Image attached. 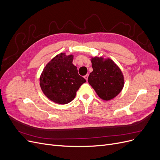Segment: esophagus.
<instances>
[{"label":"esophagus","mask_w":160,"mask_h":160,"mask_svg":"<svg viewBox=\"0 0 160 160\" xmlns=\"http://www.w3.org/2000/svg\"><path fill=\"white\" fill-rule=\"evenodd\" d=\"M84 77H85V79L87 81H88V77H89V75H88V74H87L86 75H85V76H84Z\"/></svg>","instance_id":"1"}]
</instances>
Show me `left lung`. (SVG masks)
Segmentation results:
<instances>
[{"label": "left lung", "instance_id": "1", "mask_svg": "<svg viewBox=\"0 0 160 160\" xmlns=\"http://www.w3.org/2000/svg\"><path fill=\"white\" fill-rule=\"evenodd\" d=\"M93 68L89 77V85L99 98L109 101L118 96L124 86V76L122 70L110 58L92 57Z\"/></svg>", "mask_w": 160, "mask_h": 160}]
</instances>
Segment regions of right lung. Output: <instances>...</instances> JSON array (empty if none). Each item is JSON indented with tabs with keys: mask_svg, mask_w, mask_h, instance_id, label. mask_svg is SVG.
<instances>
[{
	"mask_svg": "<svg viewBox=\"0 0 160 160\" xmlns=\"http://www.w3.org/2000/svg\"><path fill=\"white\" fill-rule=\"evenodd\" d=\"M73 55L58 54L48 62L40 76V86L47 98L56 103L67 104L75 98L86 80L72 64Z\"/></svg>",
	"mask_w": 160,
	"mask_h": 160,
	"instance_id": "add662e5",
	"label": "right lung"
}]
</instances>
